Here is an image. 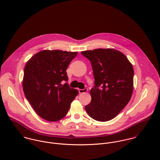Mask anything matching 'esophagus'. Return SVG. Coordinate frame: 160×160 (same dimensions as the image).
I'll return each mask as SVG.
<instances>
[{
  "label": "esophagus",
  "mask_w": 160,
  "mask_h": 160,
  "mask_svg": "<svg viewBox=\"0 0 160 160\" xmlns=\"http://www.w3.org/2000/svg\"><path fill=\"white\" fill-rule=\"evenodd\" d=\"M78 92L80 93H86L87 92V88H84V89H78Z\"/></svg>",
  "instance_id": "esophagus-1"
}]
</instances>
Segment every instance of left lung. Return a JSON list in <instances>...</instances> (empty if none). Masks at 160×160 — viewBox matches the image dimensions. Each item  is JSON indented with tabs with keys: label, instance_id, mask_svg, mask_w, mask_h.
Returning <instances> with one entry per match:
<instances>
[{
	"label": "left lung",
	"instance_id": "left-lung-1",
	"mask_svg": "<svg viewBox=\"0 0 160 160\" xmlns=\"http://www.w3.org/2000/svg\"><path fill=\"white\" fill-rule=\"evenodd\" d=\"M81 53L91 62L95 78V87L90 92L92 100L85 110L97 121H110L119 114L132 97V65L122 52L113 48Z\"/></svg>",
	"mask_w": 160,
	"mask_h": 160
}]
</instances>
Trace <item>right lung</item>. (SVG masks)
Masks as SVG:
<instances>
[{
	"label": "right lung",
	"mask_w": 160,
	"mask_h": 160,
	"mask_svg": "<svg viewBox=\"0 0 160 160\" xmlns=\"http://www.w3.org/2000/svg\"><path fill=\"white\" fill-rule=\"evenodd\" d=\"M78 52L42 50L26 63L22 80L24 95L36 114L50 122L63 119L78 91L68 83L67 69Z\"/></svg>",
	"instance_id": "add662e5"
}]
</instances>
